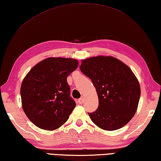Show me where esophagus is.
Segmentation results:
<instances>
[{"label": "esophagus", "instance_id": "34e87169", "mask_svg": "<svg viewBox=\"0 0 161 161\" xmlns=\"http://www.w3.org/2000/svg\"><path fill=\"white\" fill-rule=\"evenodd\" d=\"M78 102H79V103H80V104H82L84 103V98H80L78 100Z\"/></svg>", "mask_w": 161, "mask_h": 161}]
</instances>
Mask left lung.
<instances>
[{"mask_svg": "<svg viewBox=\"0 0 161 161\" xmlns=\"http://www.w3.org/2000/svg\"><path fill=\"white\" fill-rule=\"evenodd\" d=\"M80 69L92 80L98 97V107L88 113L102 130L113 131L124 127L135 115L141 95L138 80L126 64L113 56L88 58Z\"/></svg>", "mask_w": 161, "mask_h": 161, "instance_id": "obj_1", "label": "left lung"}]
</instances>
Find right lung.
<instances>
[{"label": "right lung", "instance_id": "right-lung-1", "mask_svg": "<svg viewBox=\"0 0 161 161\" xmlns=\"http://www.w3.org/2000/svg\"><path fill=\"white\" fill-rule=\"evenodd\" d=\"M74 58L51 57L40 61L23 80L22 107L30 120L45 130H55L68 120L76 106L67 77L77 68Z\"/></svg>", "mask_w": 161, "mask_h": 161}]
</instances>
